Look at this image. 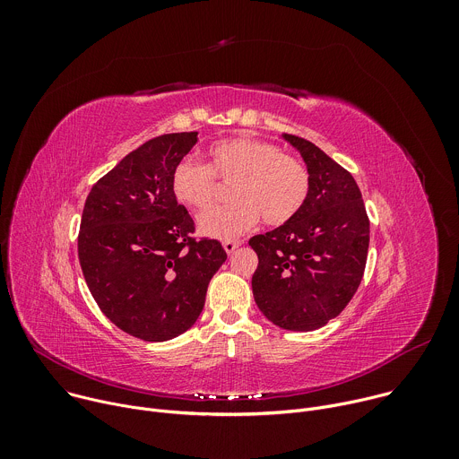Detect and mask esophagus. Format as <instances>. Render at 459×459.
<instances>
[{
	"instance_id": "esophagus-1",
	"label": "esophagus",
	"mask_w": 459,
	"mask_h": 459,
	"mask_svg": "<svg viewBox=\"0 0 459 459\" xmlns=\"http://www.w3.org/2000/svg\"><path fill=\"white\" fill-rule=\"evenodd\" d=\"M241 243L239 241H232V239H227V241H223V248H225V252L227 254H232L238 247H239Z\"/></svg>"
}]
</instances>
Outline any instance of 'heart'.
Returning <instances> with one entry per match:
<instances>
[{"instance_id":"1","label":"heart","mask_w":459,"mask_h":459,"mask_svg":"<svg viewBox=\"0 0 459 459\" xmlns=\"http://www.w3.org/2000/svg\"><path fill=\"white\" fill-rule=\"evenodd\" d=\"M209 165L183 158L176 163L170 186L176 200L188 209L207 211L218 198L220 185L234 183V204L204 214L200 230L211 238L234 239L248 232L259 220L281 227L303 209L310 190V174L294 156L265 140L236 136L209 149Z\"/></svg>"}]
</instances>
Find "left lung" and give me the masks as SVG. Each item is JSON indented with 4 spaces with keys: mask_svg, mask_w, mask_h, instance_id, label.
<instances>
[{
    "mask_svg": "<svg viewBox=\"0 0 459 459\" xmlns=\"http://www.w3.org/2000/svg\"><path fill=\"white\" fill-rule=\"evenodd\" d=\"M283 138L301 154L310 190L294 220L250 238L259 259L252 292L269 321L308 333L336 317L356 294L367 264L370 223L349 170L303 138Z\"/></svg>",
    "mask_w": 459,
    "mask_h": 459,
    "instance_id": "obj_1",
    "label": "left lung"
}]
</instances>
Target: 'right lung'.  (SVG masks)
<instances>
[{"mask_svg":"<svg viewBox=\"0 0 459 459\" xmlns=\"http://www.w3.org/2000/svg\"><path fill=\"white\" fill-rule=\"evenodd\" d=\"M198 133L163 134L126 154L87 195L78 255L101 312L143 342L172 340L200 317L225 264L218 239H194L170 176Z\"/></svg>","mask_w":459,"mask_h":459,"instance_id":"1","label":"right lung"}]
</instances>
